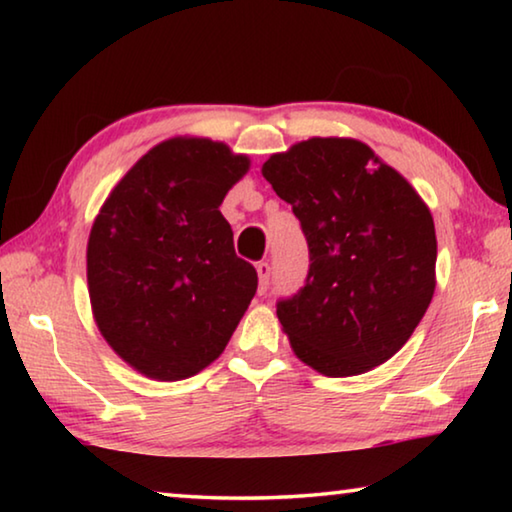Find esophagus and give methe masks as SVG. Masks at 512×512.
<instances>
[{
	"mask_svg": "<svg viewBox=\"0 0 512 512\" xmlns=\"http://www.w3.org/2000/svg\"><path fill=\"white\" fill-rule=\"evenodd\" d=\"M257 275H259V296H264V293L268 291V284H271V264L259 262Z\"/></svg>",
	"mask_w": 512,
	"mask_h": 512,
	"instance_id": "1",
	"label": "esophagus"
}]
</instances>
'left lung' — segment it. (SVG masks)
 Masks as SVG:
<instances>
[{
  "label": "left lung",
  "instance_id": "obj_1",
  "mask_svg": "<svg viewBox=\"0 0 512 512\" xmlns=\"http://www.w3.org/2000/svg\"><path fill=\"white\" fill-rule=\"evenodd\" d=\"M262 173L309 246L305 284L275 305L293 352L327 377L391 359L436 289L429 207L357 140L314 137L271 155Z\"/></svg>",
  "mask_w": 512,
  "mask_h": 512
}]
</instances>
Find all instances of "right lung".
Instances as JSON below:
<instances>
[{
    "label": "right lung",
    "mask_w": 512,
    "mask_h": 512,
    "mask_svg": "<svg viewBox=\"0 0 512 512\" xmlns=\"http://www.w3.org/2000/svg\"><path fill=\"white\" fill-rule=\"evenodd\" d=\"M248 171L221 142L176 137L151 149L103 203L88 241L103 339L142 375L178 381L219 357L257 291L221 203Z\"/></svg>",
    "instance_id": "1"
}]
</instances>
